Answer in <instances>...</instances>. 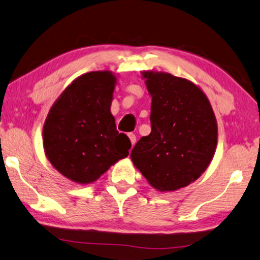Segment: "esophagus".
Instances as JSON below:
<instances>
[{"label":"esophagus","mask_w":260,"mask_h":260,"mask_svg":"<svg viewBox=\"0 0 260 260\" xmlns=\"http://www.w3.org/2000/svg\"><path fill=\"white\" fill-rule=\"evenodd\" d=\"M128 138H129V140H131V145L134 146L135 142H137V137H135V134L128 133Z\"/></svg>","instance_id":"esophagus-1"}]
</instances>
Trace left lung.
<instances>
[{
  "instance_id": "left-lung-1",
  "label": "left lung",
  "mask_w": 260,
  "mask_h": 260,
  "mask_svg": "<svg viewBox=\"0 0 260 260\" xmlns=\"http://www.w3.org/2000/svg\"><path fill=\"white\" fill-rule=\"evenodd\" d=\"M151 97V133L131 152L135 168L152 187L172 192L197 180L211 164L217 122L199 86L164 72H142Z\"/></svg>"
}]
</instances>
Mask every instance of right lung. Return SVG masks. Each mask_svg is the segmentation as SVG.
I'll return each instance as SVG.
<instances>
[{
	"label": "right lung",
	"instance_id": "1",
	"mask_svg": "<svg viewBox=\"0 0 260 260\" xmlns=\"http://www.w3.org/2000/svg\"><path fill=\"white\" fill-rule=\"evenodd\" d=\"M117 77L110 71L75 78L52 105L43 128L45 155L55 170L90 184L128 156L131 141L115 128L111 103Z\"/></svg>",
	"mask_w": 260,
	"mask_h": 260
}]
</instances>
